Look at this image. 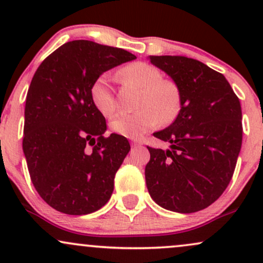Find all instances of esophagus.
Here are the masks:
<instances>
[{
	"instance_id": "1",
	"label": "esophagus",
	"mask_w": 263,
	"mask_h": 263,
	"mask_svg": "<svg viewBox=\"0 0 263 263\" xmlns=\"http://www.w3.org/2000/svg\"><path fill=\"white\" fill-rule=\"evenodd\" d=\"M140 144H142V142L140 140H132V147L140 146Z\"/></svg>"
}]
</instances>
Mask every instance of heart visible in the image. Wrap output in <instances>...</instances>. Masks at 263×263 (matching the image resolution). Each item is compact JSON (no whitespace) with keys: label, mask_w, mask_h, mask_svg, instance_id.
Here are the masks:
<instances>
[{"label":"heart","mask_w":263,"mask_h":263,"mask_svg":"<svg viewBox=\"0 0 263 263\" xmlns=\"http://www.w3.org/2000/svg\"><path fill=\"white\" fill-rule=\"evenodd\" d=\"M121 77L142 87L138 100L140 110L132 114H119L111 121V129L117 135L138 140L153 129L162 119L170 122L179 111L180 96L173 81L163 79L162 71L152 64L136 62L121 70ZM90 99L96 110L105 117L117 111V100L110 73L99 75L90 87Z\"/></svg>","instance_id":"b5f03b06"}]
</instances>
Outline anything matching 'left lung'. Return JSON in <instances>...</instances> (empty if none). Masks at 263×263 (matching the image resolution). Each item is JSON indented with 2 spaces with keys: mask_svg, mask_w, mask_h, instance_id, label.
Segmentation results:
<instances>
[{
  "mask_svg": "<svg viewBox=\"0 0 263 263\" xmlns=\"http://www.w3.org/2000/svg\"><path fill=\"white\" fill-rule=\"evenodd\" d=\"M149 59L177 84L180 111L170 127L153 134L171 148L147 146V189L164 209L195 213L218 200L234 174L242 143L240 100L224 75L197 59Z\"/></svg>",
  "mask_w": 263,
  "mask_h": 263,
  "instance_id": "1",
  "label": "left lung"
}]
</instances>
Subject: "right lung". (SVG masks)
Wrapping results in <instances>:
<instances>
[{"label":"right lung","mask_w":263,"mask_h":263,"mask_svg":"<svg viewBox=\"0 0 263 263\" xmlns=\"http://www.w3.org/2000/svg\"><path fill=\"white\" fill-rule=\"evenodd\" d=\"M136 59L121 48L68 42L38 66L27 92L23 152L41 198L68 215L104 206L131 149L121 135L105 137L106 120L90 99L102 73Z\"/></svg>","instance_id":"obj_1"}]
</instances>
